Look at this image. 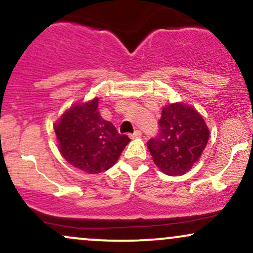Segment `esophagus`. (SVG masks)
<instances>
[{"label":"esophagus","instance_id":"1","mask_svg":"<svg viewBox=\"0 0 253 253\" xmlns=\"http://www.w3.org/2000/svg\"><path fill=\"white\" fill-rule=\"evenodd\" d=\"M141 136V130H139V129H136L134 133H133V134H130V138L132 139H134V138H140Z\"/></svg>","mask_w":253,"mask_h":253}]
</instances>
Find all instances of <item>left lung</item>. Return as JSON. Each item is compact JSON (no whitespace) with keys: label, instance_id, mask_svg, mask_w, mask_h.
<instances>
[{"label":"left lung","instance_id":"8db88e82","mask_svg":"<svg viewBox=\"0 0 253 253\" xmlns=\"http://www.w3.org/2000/svg\"><path fill=\"white\" fill-rule=\"evenodd\" d=\"M158 124V135L147 143L153 162L165 175H184L207 146V124L195 108L182 102L165 106Z\"/></svg>","mask_w":253,"mask_h":253}]
</instances>
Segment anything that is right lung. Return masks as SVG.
<instances>
[{
    "label": "right lung",
    "instance_id": "1",
    "mask_svg": "<svg viewBox=\"0 0 253 253\" xmlns=\"http://www.w3.org/2000/svg\"><path fill=\"white\" fill-rule=\"evenodd\" d=\"M98 98L75 103L54 124L59 152L72 167L100 173L118 162L130 139L98 112Z\"/></svg>",
    "mask_w": 253,
    "mask_h": 253
}]
</instances>
